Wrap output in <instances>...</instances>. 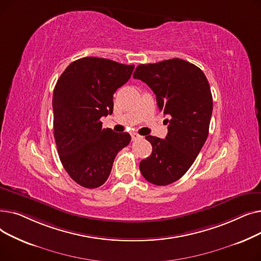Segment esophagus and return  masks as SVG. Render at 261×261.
I'll return each instance as SVG.
<instances>
[{"mask_svg":"<svg viewBox=\"0 0 261 261\" xmlns=\"http://www.w3.org/2000/svg\"><path fill=\"white\" fill-rule=\"evenodd\" d=\"M140 138H142V136L139 135L138 133H131V139H132V141H135V140H138V139H140Z\"/></svg>","mask_w":261,"mask_h":261,"instance_id":"esophagus-1","label":"esophagus"}]
</instances>
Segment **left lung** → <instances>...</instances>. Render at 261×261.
<instances>
[{
    "instance_id": "8db88e82",
    "label": "left lung",
    "mask_w": 261,
    "mask_h": 261,
    "mask_svg": "<svg viewBox=\"0 0 261 261\" xmlns=\"http://www.w3.org/2000/svg\"><path fill=\"white\" fill-rule=\"evenodd\" d=\"M133 78L153 91L159 109L169 116L165 140L146 136L152 153L140 163V170L154 185L171 184L193 165L207 139L213 113L210 84L198 66L179 58L140 64Z\"/></svg>"
}]
</instances>
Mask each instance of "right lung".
Here are the masks:
<instances>
[{"mask_svg": "<svg viewBox=\"0 0 261 261\" xmlns=\"http://www.w3.org/2000/svg\"><path fill=\"white\" fill-rule=\"evenodd\" d=\"M133 68L85 57L65 68L54 89L55 141L64 169L80 186H101L116 154L131 141L127 132L102 129L100 118L113 113V94L130 79Z\"/></svg>", "mask_w": 261, "mask_h": 261, "instance_id": "obj_1", "label": "right lung"}]
</instances>
